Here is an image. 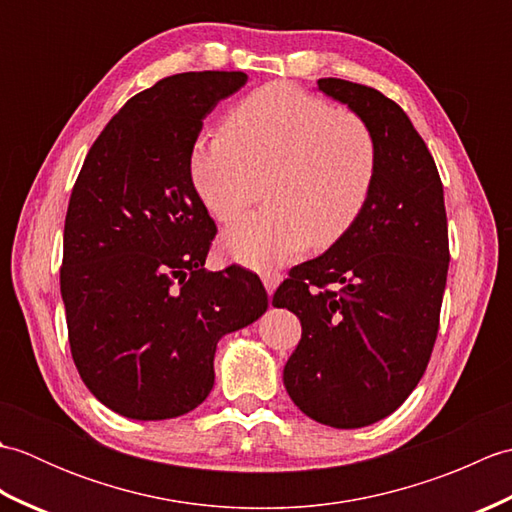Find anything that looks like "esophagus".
<instances>
[{
	"instance_id": "esophagus-1",
	"label": "esophagus",
	"mask_w": 512,
	"mask_h": 512,
	"mask_svg": "<svg viewBox=\"0 0 512 512\" xmlns=\"http://www.w3.org/2000/svg\"><path fill=\"white\" fill-rule=\"evenodd\" d=\"M281 279H284V275H281V273H275V270H268V273H264V275H262L264 288L268 290V295H273V292L277 290V286L281 284Z\"/></svg>"
}]
</instances>
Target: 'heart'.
<instances>
[{
  "mask_svg": "<svg viewBox=\"0 0 512 512\" xmlns=\"http://www.w3.org/2000/svg\"><path fill=\"white\" fill-rule=\"evenodd\" d=\"M376 165L363 118L290 83L246 96L224 134H202L189 156L193 187L220 222L242 213L266 178L270 206L239 217L222 237L226 253L250 268L339 242L365 209Z\"/></svg>",
  "mask_w": 512,
  "mask_h": 512,
  "instance_id": "1",
  "label": "heart"
}]
</instances>
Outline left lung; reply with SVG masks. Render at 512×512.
Wrapping results in <instances>:
<instances>
[{
    "mask_svg": "<svg viewBox=\"0 0 512 512\" xmlns=\"http://www.w3.org/2000/svg\"><path fill=\"white\" fill-rule=\"evenodd\" d=\"M376 140L363 213L323 255L295 266L273 297L301 321L284 367L292 402L321 424L358 429L416 389L438 336L449 228L436 162L402 107L374 88L319 79Z\"/></svg>",
    "mask_w": 512,
    "mask_h": 512,
    "instance_id": "1",
    "label": "left lung"
}]
</instances>
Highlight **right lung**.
I'll list each match as a JSON object with an SVG mask.
<instances>
[{
    "mask_svg": "<svg viewBox=\"0 0 512 512\" xmlns=\"http://www.w3.org/2000/svg\"><path fill=\"white\" fill-rule=\"evenodd\" d=\"M246 81L182 72L132 96L74 182L61 264L70 352L85 387L125 418L198 407L217 341L268 308L250 270H204L217 228L189 171L206 114Z\"/></svg>",
    "mask_w": 512,
    "mask_h": 512,
    "instance_id": "right-lung-1",
    "label": "right lung"
}]
</instances>
